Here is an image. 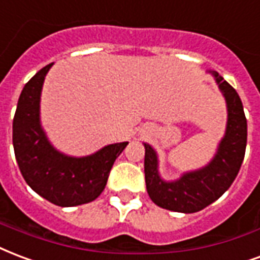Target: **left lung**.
Listing matches in <instances>:
<instances>
[{"instance_id":"1","label":"left lung","mask_w":260,"mask_h":260,"mask_svg":"<svg viewBox=\"0 0 260 260\" xmlns=\"http://www.w3.org/2000/svg\"><path fill=\"white\" fill-rule=\"evenodd\" d=\"M228 105V125L218 151L207 167L186 172L174 182L159 178L158 159L145 143V178L150 199L158 207L175 212H199L232 186L243 164L247 147V118L240 96L216 71H211Z\"/></svg>"}]
</instances>
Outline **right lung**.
Masks as SVG:
<instances>
[{
	"label": "right lung",
	"mask_w": 260,
	"mask_h": 260,
	"mask_svg": "<svg viewBox=\"0 0 260 260\" xmlns=\"http://www.w3.org/2000/svg\"><path fill=\"white\" fill-rule=\"evenodd\" d=\"M42 67L24 85L13 117L15 157L26 183L59 207L91 203L105 190L111 167L128 142L109 145L88 157H69L49 143L40 124V99L45 76Z\"/></svg>",
	"instance_id": "1"
}]
</instances>
